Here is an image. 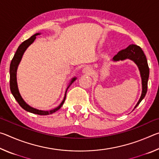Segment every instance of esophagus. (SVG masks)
Returning <instances> with one entry per match:
<instances>
[{
    "mask_svg": "<svg viewBox=\"0 0 159 159\" xmlns=\"http://www.w3.org/2000/svg\"><path fill=\"white\" fill-rule=\"evenodd\" d=\"M83 71V73H85L86 74H90L91 73H92V70H91L90 67H88V66L84 68Z\"/></svg>",
    "mask_w": 159,
    "mask_h": 159,
    "instance_id": "obj_1",
    "label": "esophagus"
}]
</instances>
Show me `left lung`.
I'll return each instance as SVG.
<instances>
[{
    "mask_svg": "<svg viewBox=\"0 0 159 159\" xmlns=\"http://www.w3.org/2000/svg\"><path fill=\"white\" fill-rule=\"evenodd\" d=\"M125 59H130V60L134 61L137 65L138 66L140 74L142 77V95L139 98L138 104L134 107V109L138 107L141 101L144 99L147 92V83L148 79L149 76V69L148 66L147 60L146 58L143 50L142 48L136 45H130L129 46L124 50L119 51L113 57L114 61H119L124 60Z\"/></svg>",
    "mask_w": 159,
    "mask_h": 159,
    "instance_id": "1",
    "label": "left lung"
}]
</instances>
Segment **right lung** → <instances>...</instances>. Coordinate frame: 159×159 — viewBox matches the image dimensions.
Here are the masks:
<instances>
[{
  "label": "right lung",
  "instance_id": "right-lung-1",
  "mask_svg": "<svg viewBox=\"0 0 159 159\" xmlns=\"http://www.w3.org/2000/svg\"><path fill=\"white\" fill-rule=\"evenodd\" d=\"M40 34H34V36H32L31 38H29V39L26 40V41H24L22 43H21L20 46L18 47L17 51L15 54L14 57H13L12 60L11 61V63H10V90H11V93L12 94V95L14 96L15 99L17 100L18 102V104H20V107L21 108H23L26 111H27L29 112L33 113V114H36L38 115H49L52 114V113L57 111V110L60 109L61 106L63 105L64 101H65L66 99V94L65 96H64V98L63 99V101L60 104V105L57 107V108L54 109L52 110H50V111H41V110H38L36 109H34L33 107H31L30 106H29L26 102L24 101V99L21 98L20 92H19L18 90V87H17V66L20 64L21 59L22 57V55L25 51L26 50V48H27L29 45H30L34 41V40L36 39V36L39 35ZM76 80V78H74L72 79L71 83H69V85L68 87H67L66 90H68V88H69V86L72 84L74 80Z\"/></svg>",
  "mask_w": 159,
  "mask_h": 159
}]
</instances>
